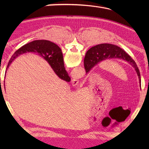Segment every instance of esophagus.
I'll return each instance as SVG.
<instances>
[{"label": "esophagus", "mask_w": 149, "mask_h": 149, "mask_svg": "<svg viewBox=\"0 0 149 149\" xmlns=\"http://www.w3.org/2000/svg\"><path fill=\"white\" fill-rule=\"evenodd\" d=\"M72 81L74 85H77L79 83V79L78 78H74V79L72 80Z\"/></svg>", "instance_id": "obj_1"}]
</instances>
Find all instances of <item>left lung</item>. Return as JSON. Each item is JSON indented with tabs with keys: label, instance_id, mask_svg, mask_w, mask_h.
Segmentation results:
<instances>
[{
	"label": "left lung",
	"instance_id": "obj_1",
	"mask_svg": "<svg viewBox=\"0 0 149 149\" xmlns=\"http://www.w3.org/2000/svg\"><path fill=\"white\" fill-rule=\"evenodd\" d=\"M59 49L60 52H61V49L59 48ZM112 58H119L125 60L133 66L138 75L139 81L141 84L140 73L135 61L122 49L113 44H99V45L91 47L88 50L84 60V62L87 64L86 68V72H90L94 66L100 62Z\"/></svg>",
	"mask_w": 149,
	"mask_h": 149
}]
</instances>
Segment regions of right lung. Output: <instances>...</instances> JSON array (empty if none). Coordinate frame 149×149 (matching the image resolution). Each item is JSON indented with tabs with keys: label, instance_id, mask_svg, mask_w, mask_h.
Wrapping results in <instances>:
<instances>
[{
	"label": "right lung",
	"instance_id": "obj_1",
	"mask_svg": "<svg viewBox=\"0 0 149 149\" xmlns=\"http://www.w3.org/2000/svg\"><path fill=\"white\" fill-rule=\"evenodd\" d=\"M59 48V47L56 44L48 40H34L22 46L13 54L9 60L6 69L9 68L12 61L20 54L27 52H36L47 61L59 78L66 82H70V77L65 70L63 54Z\"/></svg>",
	"mask_w": 149,
	"mask_h": 149
}]
</instances>
